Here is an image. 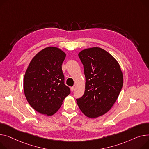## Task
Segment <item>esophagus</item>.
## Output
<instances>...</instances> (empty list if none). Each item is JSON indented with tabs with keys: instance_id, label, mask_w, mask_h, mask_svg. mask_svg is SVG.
<instances>
[{
	"instance_id": "34e87169",
	"label": "esophagus",
	"mask_w": 149,
	"mask_h": 149,
	"mask_svg": "<svg viewBox=\"0 0 149 149\" xmlns=\"http://www.w3.org/2000/svg\"><path fill=\"white\" fill-rule=\"evenodd\" d=\"M74 89H75V87L73 86V87H71V90L72 92H73V91H74Z\"/></svg>"
}]
</instances>
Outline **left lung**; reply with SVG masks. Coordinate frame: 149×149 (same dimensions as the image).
Returning <instances> with one entry per match:
<instances>
[{"label":"left lung","mask_w":149,"mask_h":149,"mask_svg":"<svg viewBox=\"0 0 149 149\" xmlns=\"http://www.w3.org/2000/svg\"><path fill=\"white\" fill-rule=\"evenodd\" d=\"M78 56L84 66L86 86L77 103L86 116L96 118L107 113L117 100L123 84V73L115 58L101 48L84 49Z\"/></svg>","instance_id":"1"}]
</instances>
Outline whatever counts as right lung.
Returning <instances> with one entry per match:
<instances>
[{"label":"right lung","mask_w":149,"mask_h":149,"mask_svg":"<svg viewBox=\"0 0 149 149\" xmlns=\"http://www.w3.org/2000/svg\"><path fill=\"white\" fill-rule=\"evenodd\" d=\"M66 54L60 48L48 47L37 53L26 71L23 88L26 100L35 111L50 116L70 94L64 83L62 65Z\"/></svg>","instance_id":"add662e5"}]
</instances>
